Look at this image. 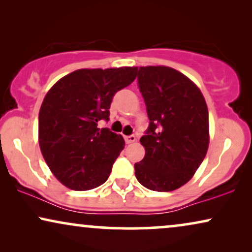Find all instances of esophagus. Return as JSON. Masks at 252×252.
<instances>
[{
    "label": "esophagus",
    "instance_id": "obj_1",
    "mask_svg": "<svg viewBox=\"0 0 252 252\" xmlns=\"http://www.w3.org/2000/svg\"><path fill=\"white\" fill-rule=\"evenodd\" d=\"M135 141H136V137H135V135H128V136H125V142H126L127 144L135 142Z\"/></svg>",
    "mask_w": 252,
    "mask_h": 252
}]
</instances>
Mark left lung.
<instances>
[{"instance_id":"obj_1","label":"left lung","mask_w":252,"mask_h":252,"mask_svg":"<svg viewBox=\"0 0 252 252\" xmlns=\"http://www.w3.org/2000/svg\"><path fill=\"white\" fill-rule=\"evenodd\" d=\"M137 85L149 127L140 142L144 158L134 164L143 187L172 191L190 180L209 147V112L197 86L167 66L140 67Z\"/></svg>"}]
</instances>
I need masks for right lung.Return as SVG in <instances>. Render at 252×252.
Segmentation results:
<instances>
[{
  "mask_svg": "<svg viewBox=\"0 0 252 252\" xmlns=\"http://www.w3.org/2000/svg\"><path fill=\"white\" fill-rule=\"evenodd\" d=\"M137 67L81 68L60 79L39 112V143L53 174L72 190L104 184L124 149L122 135L98 128L108 122L115 94L136 78Z\"/></svg>",
  "mask_w": 252,
  "mask_h": 252,
  "instance_id": "obj_1",
  "label": "right lung"
}]
</instances>
